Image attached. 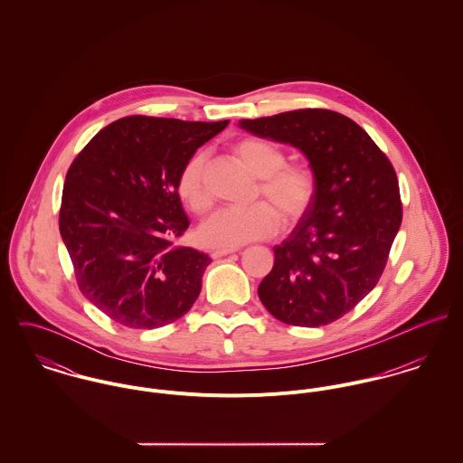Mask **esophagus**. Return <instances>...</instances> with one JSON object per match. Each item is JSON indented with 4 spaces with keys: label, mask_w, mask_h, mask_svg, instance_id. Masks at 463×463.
<instances>
[{
    "label": "esophagus",
    "mask_w": 463,
    "mask_h": 463,
    "mask_svg": "<svg viewBox=\"0 0 463 463\" xmlns=\"http://www.w3.org/2000/svg\"><path fill=\"white\" fill-rule=\"evenodd\" d=\"M237 251H239L237 248H219V250L212 251V259H221V257H226L232 253H237Z\"/></svg>",
    "instance_id": "34e87169"
}]
</instances>
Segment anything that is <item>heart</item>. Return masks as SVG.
<instances>
[{
	"mask_svg": "<svg viewBox=\"0 0 463 463\" xmlns=\"http://www.w3.org/2000/svg\"><path fill=\"white\" fill-rule=\"evenodd\" d=\"M235 158L260 178L255 198L264 201L250 208H219L198 228L201 244L210 248H239L262 241L279 228H292L303 221L314 204L317 182L307 165L287 164L285 153L262 138L248 137L233 144ZM206 153L196 151L182 167L178 194L196 213L210 208L212 196L206 187Z\"/></svg>",
	"mask_w": 463,
	"mask_h": 463,
	"instance_id": "obj_1",
	"label": "heart"
}]
</instances>
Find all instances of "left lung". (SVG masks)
Wrapping results in <instances>:
<instances>
[{
  "label": "left lung",
  "mask_w": 463,
  "mask_h": 463,
  "mask_svg": "<svg viewBox=\"0 0 463 463\" xmlns=\"http://www.w3.org/2000/svg\"><path fill=\"white\" fill-rule=\"evenodd\" d=\"M239 127L298 147L317 182L308 213L274 246L259 298L285 325H330L376 287L385 269L402 219L396 171L364 128L333 110H292Z\"/></svg>",
  "instance_id": "8db88e82"
}]
</instances>
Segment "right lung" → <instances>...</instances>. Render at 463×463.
I'll use <instances>...</instances> for the list:
<instances>
[{
  "label": "right lung",
  "instance_id": "right-lung-1",
  "mask_svg": "<svg viewBox=\"0 0 463 463\" xmlns=\"http://www.w3.org/2000/svg\"><path fill=\"white\" fill-rule=\"evenodd\" d=\"M228 123L130 116L96 133L72 160L61 235L81 294L114 323L160 328L198 299L212 260L175 244L189 228L178 176Z\"/></svg>",
  "mask_w": 463,
  "mask_h": 463
}]
</instances>
